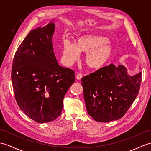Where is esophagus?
<instances>
[{
	"mask_svg": "<svg viewBox=\"0 0 151 151\" xmlns=\"http://www.w3.org/2000/svg\"><path fill=\"white\" fill-rule=\"evenodd\" d=\"M76 78L77 80H81L82 78V75L81 73H78L77 75H76Z\"/></svg>",
	"mask_w": 151,
	"mask_h": 151,
	"instance_id": "34e87169",
	"label": "esophagus"
}]
</instances>
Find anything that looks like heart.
I'll return each mask as SVG.
<instances>
[{
	"mask_svg": "<svg viewBox=\"0 0 151 151\" xmlns=\"http://www.w3.org/2000/svg\"><path fill=\"white\" fill-rule=\"evenodd\" d=\"M85 53L84 62L89 68L99 69L104 67L114 52L113 45L106 37L96 34H83L71 43L64 41L62 61L64 65L71 66L79 58L80 53Z\"/></svg>",
	"mask_w": 151,
	"mask_h": 151,
	"instance_id": "heart-1",
	"label": "heart"
}]
</instances>
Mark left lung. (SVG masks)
<instances>
[{
	"label": "left lung",
	"mask_w": 151,
	"mask_h": 151,
	"mask_svg": "<svg viewBox=\"0 0 151 151\" xmlns=\"http://www.w3.org/2000/svg\"><path fill=\"white\" fill-rule=\"evenodd\" d=\"M142 73L130 76L124 65L110 64L81 79L88 114L96 121L117 120L138 94Z\"/></svg>",
	"instance_id": "1"
}]
</instances>
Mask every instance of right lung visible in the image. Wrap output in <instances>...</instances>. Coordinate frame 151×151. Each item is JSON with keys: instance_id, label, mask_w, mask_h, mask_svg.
Returning <instances> with one entry per match:
<instances>
[{"instance_id": "1", "label": "right lung", "mask_w": 151, "mask_h": 151, "mask_svg": "<svg viewBox=\"0 0 151 151\" xmlns=\"http://www.w3.org/2000/svg\"><path fill=\"white\" fill-rule=\"evenodd\" d=\"M55 24L31 30L13 60L12 81L15 100L21 110L40 123L55 120L63 100L75 81L73 70L60 66L54 53Z\"/></svg>"}]
</instances>
